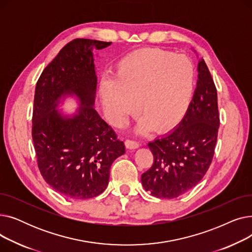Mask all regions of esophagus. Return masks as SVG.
Here are the masks:
<instances>
[{"mask_svg":"<svg viewBox=\"0 0 252 252\" xmlns=\"http://www.w3.org/2000/svg\"><path fill=\"white\" fill-rule=\"evenodd\" d=\"M126 146L129 149H136L140 146V144L135 141V140H131V139H126Z\"/></svg>","mask_w":252,"mask_h":252,"instance_id":"1","label":"esophagus"}]
</instances>
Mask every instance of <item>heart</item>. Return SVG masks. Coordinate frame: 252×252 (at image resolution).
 I'll return each instance as SVG.
<instances>
[{
	"label": "heart",
	"mask_w": 252,
	"mask_h": 252,
	"mask_svg": "<svg viewBox=\"0 0 252 252\" xmlns=\"http://www.w3.org/2000/svg\"><path fill=\"white\" fill-rule=\"evenodd\" d=\"M196 71L186 55L159 49L141 50L118 64L115 82H106L101 96L109 121L124 125L140 106L145 116L139 129L175 127L186 114L194 95Z\"/></svg>",
	"instance_id": "b5f03b06"
}]
</instances>
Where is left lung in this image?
<instances>
[{"label":"left lung","instance_id":"8db88e82","mask_svg":"<svg viewBox=\"0 0 252 252\" xmlns=\"http://www.w3.org/2000/svg\"><path fill=\"white\" fill-rule=\"evenodd\" d=\"M183 121L168 135L148 144L152 166L142 175L145 190L157 198H177L199 183L213 161L220 126L217 88L203 59Z\"/></svg>","mask_w":252,"mask_h":252}]
</instances>
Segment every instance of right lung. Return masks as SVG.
Returning <instances> with one entry per match:
<instances>
[{
	"mask_svg": "<svg viewBox=\"0 0 252 252\" xmlns=\"http://www.w3.org/2000/svg\"><path fill=\"white\" fill-rule=\"evenodd\" d=\"M110 44L73 39L49 63L35 86L32 136L37 166L53 189L72 199L101 194L112 162L125 153L124 142L93 108L97 77L92 50ZM66 94L81 101L82 107L71 119L55 110Z\"/></svg>",
	"mask_w": 252,
	"mask_h": 252,
	"instance_id": "right-lung-1",
	"label": "right lung"
}]
</instances>
